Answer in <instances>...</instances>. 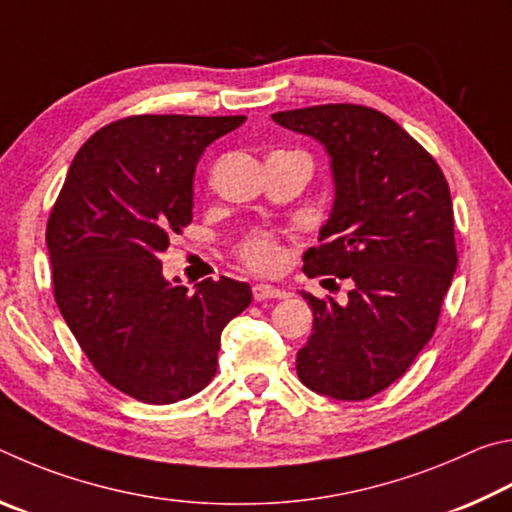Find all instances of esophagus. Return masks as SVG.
I'll use <instances>...</instances> for the list:
<instances>
[{
	"mask_svg": "<svg viewBox=\"0 0 512 512\" xmlns=\"http://www.w3.org/2000/svg\"><path fill=\"white\" fill-rule=\"evenodd\" d=\"M251 292H254V299L256 301H267V299H281L283 297V290L274 288V285H267V283H256L254 288H251Z\"/></svg>",
	"mask_w": 512,
	"mask_h": 512,
	"instance_id": "34e87169",
	"label": "esophagus"
}]
</instances>
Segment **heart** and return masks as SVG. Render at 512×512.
Segmentation results:
<instances>
[{
  "label": "heart",
  "mask_w": 512,
  "mask_h": 512,
  "mask_svg": "<svg viewBox=\"0 0 512 512\" xmlns=\"http://www.w3.org/2000/svg\"><path fill=\"white\" fill-rule=\"evenodd\" d=\"M240 256L251 270L274 272L283 263V249L270 233H254L240 245Z\"/></svg>",
  "instance_id": "heart-1"
}]
</instances>
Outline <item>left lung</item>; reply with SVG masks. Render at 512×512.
<instances>
[{"label":"left lung","mask_w":512,"mask_h":512,"mask_svg":"<svg viewBox=\"0 0 512 512\" xmlns=\"http://www.w3.org/2000/svg\"><path fill=\"white\" fill-rule=\"evenodd\" d=\"M272 119L330 157L333 209L303 272L353 281L346 306L301 292L315 321L297 353L299 380L321 396L366 400L405 375L436 330L459 263L450 186L434 157L371 107L315 105Z\"/></svg>","instance_id":"obj_1"}]
</instances>
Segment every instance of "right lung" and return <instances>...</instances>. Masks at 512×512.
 I'll use <instances>...</instances> for the list:
<instances>
[{"instance_id": "obj_1", "label": "right lung", "mask_w": 512, "mask_h": 512, "mask_svg": "<svg viewBox=\"0 0 512 512\" xmlns=\"http://www.w3.org/2000/svg\"><path fill=\"white\" fill-rule=\"evenodd\" d=\"M245 116H128L85 141L47 224L53 294L103 378L150 405L202 391L220 335L251 303L220 276L188 292L159 254L193 220V175L206 146Z\"/></svg>"}]
</instances>
